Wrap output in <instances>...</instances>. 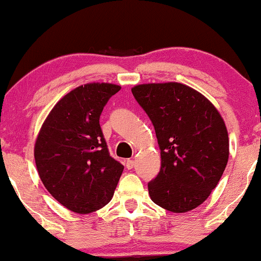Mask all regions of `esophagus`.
Listing matches in <instances>:
<instances>
[{
  "label": "esophagus",
  "instance_id": "obj_1",
  "mask_svg": "<svg viewBox=\"0 0 261 261\" xmlns=\"http://www.w3.org/2000/svg\"><path fill=\"white\" fill-rule=\"evenodd\" d=\"M125 166H126L127 169H133L135 166V162L133 160H127L126 162H125Z\"/></svg>",
  "mask_w": 261,
  "mask_h": 261
}]
</instances>
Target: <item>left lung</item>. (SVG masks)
Returning a JSON list of instances; mask_svg holds the SVG:
<instances>
[{
    "instance_id": "1",
    "label": "left lung",
    "mask_w": 261,
    "mask_h": 261,
    "mask_svg": "<svg viewBox=\"0 0 261 261\" xmlns=\"http://www.w3.org/2000/svg\"><path fill=\"white\" fill-rule=\"evenodd\" d=\"M131 92L151 119L161 149V170L148 182L152 201L175 214L196 208L228 162L222 116L201 93L181 83H146Z\"/></svg>"
}]
</instances>
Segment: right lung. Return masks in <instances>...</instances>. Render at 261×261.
I'll return each mask as SVG.
<instances>
[{
    "label": "right lung",
    "instance_id": "right-lung-1",
    "mask_svg": "<svg viewBox=\"0 0 261 261\" xmlns=\"http://www.w3.org/2000/svg\"><path fill=\"white\" fill-rule=\"evenodd\" d=\"M121 87L87 83L64 95L45 119L34 158L44 187L66 208L91 214L112 200L124 166L115 161L99 125Z\"/></svg>",
    "mask_w": 261,
    "mask_h": 261
}]
</instances>
